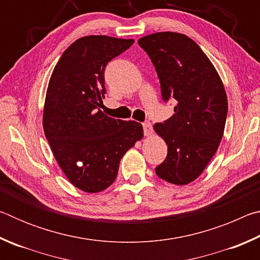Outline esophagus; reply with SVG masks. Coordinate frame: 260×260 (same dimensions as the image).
Instances as JSON below:
<instances>
[{
  "label": "esophagus",
  "mask_w": 260,
  "mask_h": 260,
  "mask_svg": "<svg viewBox=\"0 0 260 260\" xmlns=\"http://www.w3.org/2000/svg\"><path fill=\"white\" fill-rule=\"evenodd\" d=\"M143 131H144V135L146 136H150L152 134V126L149 121L144 122L143 124Z\"/></svg>",
  "instance_id": "esophagus-1"
}]
</instances>
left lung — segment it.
Segmentation results:
<instances>
[{
    "instance_id": "left-lung-1",
    "label": "left lung",
    "mask_w": 260,
    "mask_h": 260,
    "mask_svg": "<svg viewBox=\"0 0 260 260\" xmlns=\"http://www.w3.org/2000/svg\"><path fill=\"white\" fill-rule=\"evenodd\" d=\"M139 45L156 69L162 99L177 101L173 116L153 125L167 146L156 174L184 186L203 173L218 150L228 111L225 87L209 57L187 35L158 32L139 39Z\"/></svg>"
}]
</instances>
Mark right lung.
Segmentation results:
<instances>
[{
    "mask_svg": "<svg viewBox=\"0 0 260 260\" xmlns=\"http://www.w3.org/2000/svg\"><path fill=\"white\" fill-rule=\"evenodd\" d=\"M133 43L108 35L78 39L60 56L48 83L45 135L65 177L88 193L111 186L121 157L143 138L140 122L114 119L99 109L107 94L105 67Z\"/></svg>",
    "mask_w": 260,
    "mask_h": 260,
    "instance_id": "1",
    "label": "right lung"
}]
</instances>
